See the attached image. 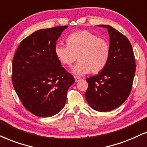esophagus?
Instances as JSON below:
<instances>
[{"mask_svg": "<svg viewBox=\"0 0 147 147\" xmlns=\"http://www.w3.org/2000/svg\"><path fill=\"white\" fill-rule=\"evenodd\" d=\"M75 82H79L80 80L81 79V78L79 77H77V76H75Z\"/></svg>", "mask_w": 147, "mask_h": 147, "instance_id": "obj_1", "label": "esophagus"}]
</instances>
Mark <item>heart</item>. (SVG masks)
Wrapping results in <instances>:
<instances>
[{
    "label": "heart",
    "mask_w": 147,
    "mask_h": 147,
    "mask_svg": "<svg viewBox=\"0 0 147 147\" xmlns=\"http://www.w3.org/2000/svg\"><path fill=\"white\" fill-rule=\"evenodd\" d=\"M55 54L62 64L70 66L78 59L79 62L72 69L77 75L96 74L101 72L108 62L110 45L103 38L87 30L72 33L67 38V45L58 44Z\"/></svg>",
    "instance_id": "obj_1"
}]
</instances>
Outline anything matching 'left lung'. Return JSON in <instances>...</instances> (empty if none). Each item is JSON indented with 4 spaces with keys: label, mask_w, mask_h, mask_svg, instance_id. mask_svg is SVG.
Here are the masks:
<instances>
[{
    "label": "left lung",
    "mask_w": 147,
    "mask_h": 147,
    "mask_svg": "<svg viewBox=\"0 0 147 147\" xmlns=\"http://www.w3.org/2000/svg\"><path fill=\"white\" fill-rule=\"evenodd\" d=\"M97 26L108 29L110 56L99 75L86 79L88 89L85 97L93 109L105 112L120 106L128 97L136 63L132 45L126 36L109 25Z\"/></svg>",
    "instance_id": "left-lung-1"
}]
</instances>
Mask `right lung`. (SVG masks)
Masks as SVG:
<instances>
[{
	"mask_svg": "<svg viewBox=\"0 0 147 147\" xmlns=\"http://www.w3.org/2000/svg\"><path fill=\"white\" fill-rule=\"evenodd\" d=\"M67 27L35 31L20 43L13 57V87L23 106L36 116L59 113L75 83L55 54L56 41Z\"/></svg>",
	"mask_w": 147,
	"mask_h": 147,
	"instance_id": "right-lung-1",
	"label": "right lung"
}]
</instances>
